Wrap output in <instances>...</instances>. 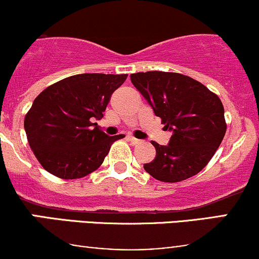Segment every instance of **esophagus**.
Returning a JSON list of instances; mask_svg holds the SVG:
<instances>
[{
  "mask_svg": "<svg viewBox=\"0 0 259 259\" xmlns=\"http://www.w3.org/2000/svg\"><path fill=\"white\" fill-rule=\"evenodd\" d=\"M127 141H129L132 145H139L140 142H141L140 140L133 138V136H129V138H127Z\"/></svg>",
  "mask_w": 259,
  "mask_h": 259,
  "instance_id": "obj_1",
  "label": "esophagus"
}]
</instances>
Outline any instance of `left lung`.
I'll return each instance as SVG.
<instances>
[{
    "label": "left lung",
    "instance_id": "left-lung-1",
    "mask_svg": "<svg viewBox=\"0 0 259 259\" xmlns=\"http://www.w3.org/2000/svg\"><path fill=\"white\" fill-rule=\"evenodd\" d=\"M130 79L165 129L173 132L167 146L152 141L156 157L145 163V170L163 183H178L200 173L227 132L221 99L200 81L179 73L140 72Z\"/></svg>",
    "mask_w": 259,
    "mask_h": 259
}]
</instances>
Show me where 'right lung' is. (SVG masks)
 Returning a JSON list of instances; mask_svg holds the SVG:
<instances>
[{"label":"right lung","instance_id":"add662e5","mask_svg":"<svg viewBox=\"0 0 259 259\" xmlns=\"http://www.w3.org/2000/svg\"><path fill=\"white\" fill-rule=\"evenodd\" d=\"M126 74L85 73L50 85L24 118L29 146L45 170L72 180L96 170L120 135H106L92 118H101L111 95Z\"/></svg>","mask_w":259,"mask_h":259}]
</instances>
